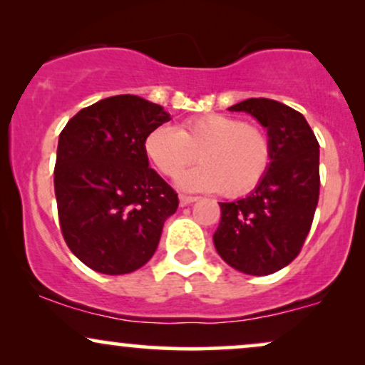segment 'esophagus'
Listing matches in <instances>:
<instances>
[{
	"instance_id": "esophagus-1",
	"label": "esophagus",
	"mask_w": 365,
	"mask_h": 365,
	"mask_svg": "<svg viewBox=\"0 0 365 365\" xmlns=\"http://www.w3.org/2000/svg\"><path fill=\"white\" fill-rule=\"evenodd\" d=\"M197 200V197H194V195H180V206H188V204H192V202H195Z\"/></svg>"
}]
</instances>
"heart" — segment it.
<instances>
[{
  "label": "heart",
  "mask_w": 365,
  "mask_h": 365,
  "mask_svg": "<svg viewBox=\"0 0 365 365\" xmlns=\"http://www.w3.org/2000/svg\"><path fill=\"white\" fill-rule=\"evenodd\" d=\"M144 150L159 173L177 178L199 159L200 166L180 178L192 192H216L226 197L250 194L273 163V144L261 125L245 123L221 113L194 116L180 128L161 125L144 140Z\"/></svg>",
  "instance_id": "obj_1"
}]
</instances>
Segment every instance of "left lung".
Segmentation results:
<instances>
[{
  "instance_id": "8db88e82",
  "label": "left lung",
  "mask_w": 365,
  "mask_h": 365,
  "mask_svg": "<svg viewBox=\"0 0 365 365\" xmlns=\"http://www.w3.org/2000/svg\"><path fill=\"white\" fill-rule=\"evenodd\" d=\"M230 111L250 113L267 128L273 163L252 194L220 202L212 240L226 264L266 276L288 266L311 232L319 200V142L302 113L273 99L250 98Z\"/></svg>"
}]
</instances>
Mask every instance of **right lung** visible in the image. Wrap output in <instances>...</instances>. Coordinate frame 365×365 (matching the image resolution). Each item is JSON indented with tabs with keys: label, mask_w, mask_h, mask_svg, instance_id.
<instances>
[{
	"label": "right lung",
	"mask_w": 365,
	"mask_h": 365,
	"mask_svg": "<svg viewBox=\"0 0 365 365\" xmlns=\"http://www.w3.org/2000/svg\"><path fill=\"white\" fill-rule=\"evenodd\" d=\"M170 115L139 96L83 108L58 140L54 194L66 245L91 269L127 274L156 252L178 194L153 168L144 140Z\"/></svg>",
	"instance_id": "1"
}]
</instances>
